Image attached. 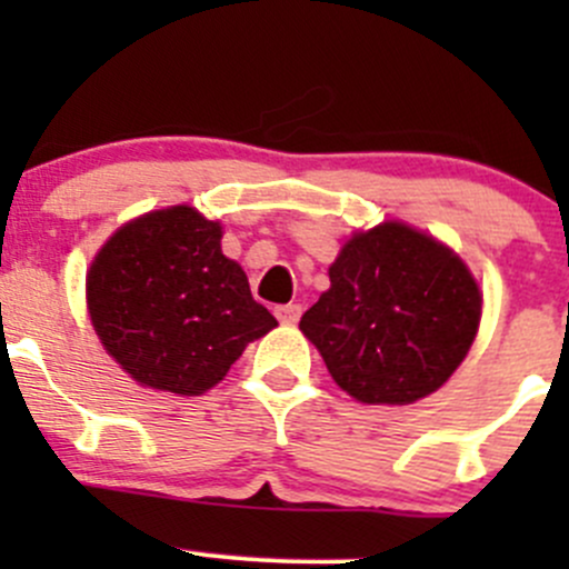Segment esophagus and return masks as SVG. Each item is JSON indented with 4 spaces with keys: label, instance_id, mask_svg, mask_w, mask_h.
Returning a JSON list of instances; mask_svg holds the SVG:
<instances>
[{
    "label": "esophagus",
    "instance_id": "esophagus-1",
    "mask_svg": "<svg viewBox=\"0 0 569 569\" xmlns=\"http://www.w3.org/2000/svg\"><path fill=\"white\" fill-rule=\"evenodd\" d=\"M300 313H302V306H297V302L274 308V317L283 321V325H297V321H300Z\"/></svg>",
    "mask_w": 569,
    "mask_h": 569
}]
</instances>
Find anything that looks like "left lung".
I'll list each match as a JSON object with an SVG mask.
<instances>
[{
    "label": "left lung",
    "instance_id": "left-lung-1",
    "mask_svg": "<svg viewBox=\"0 0 569 569\" xmlns=\"http://www.w3.org/2000/svg\"><path fill=\"white\" fill-rule=\"evenodd\" d=\"M481 295L449 248L401 222L355 233L300 330L332 380L366 405L438 391L479 330Z\"/></svg>",
    "mask_w": 569,
    "mask_h": 569
}]
</instances>
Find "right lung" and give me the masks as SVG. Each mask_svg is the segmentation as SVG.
I'll use <instances>...</instances> for the list:
<instances>
[{"label": "right lung", "mask_w": 569, "mask_h": 569, "mask_svg": "<svg viewBox=\"0 0 569 569\" xmlns=\"http://www.w3.org/2000/svg\"><path fill=\"white\" fill-rule=\"evenodd\" d=\"M220 222L189 206L120 228L88 272L90 321L107 352L157 391L198 396L278 319L222 256Z\"/></svg>", "instance_id": "obj_1"}]
</instances>
